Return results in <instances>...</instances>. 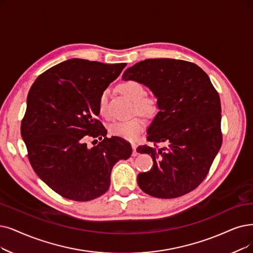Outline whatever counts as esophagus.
I'll use <instances>...</instances> for the list:
<instances>
[{
    "label": "esophagus",
    "mask_w": 253,
    "mask_h": 253,
    "mask_svg": "<svg viewBox=\"0 0 253 253\" xmlns=\"http://www.w3.org/2000/svg\"><path fill=\"white\" fill-rule=\"evenodd\" d=\"M132 148H133V157H136L137 155H138V153H137V150H136V148H137V145L135 144V143H132Z\"/></svg>",
    "instance_id": "obj_1"
}]
</instances>
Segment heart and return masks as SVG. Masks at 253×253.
Here are the masks:
<instances>
[{"label":"heart","instance_id":"obj_1","mask_svg":"<svg viewBox=\"0 0 253 253\" xmlns=\"http://www.w3.org/2000/svg\"><path fill=\"white\" fill-rule=\"evenodd\" d=\"M118 91L126 97L130 102L134 103V108L137 113L153 117L158 112V102L154 97H144L146 94L145 88L142 84L136 81H126L118 86ZM108 105V92L103 91L100 93L97 102V109L100 115L107 116ZM145 127V123L142 118L134 117L126 121H115L109 126L111 135L120 137L126 140H135L139 134Z\"/></svg>","mask_w":253,"mask_h":253}]
</instances>
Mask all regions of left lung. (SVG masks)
Segmentation results:
<instances>
[{"label":"left lung","instance_id":"1","mask_svg":"<svg viewBox=\"0 0 253 253\" xmlns=\"http://www.w3.org/2000/svg\"><path fill=\"white\" fill-rule=\"evenodd\" d=\"M123 80L148 87L159 108L147 128L154 146L137 148L154 161L153 168L138 174L140 189L158 198L189 193L206 178L222 144L220 97L210 78L194 63L165 58L136 63ZM160 142L168 146L158 148Z\"/></svg>","mask_w":253,"mask_h":253}]
</instances>
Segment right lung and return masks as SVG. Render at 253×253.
<instances>
[{
  "instance_id": "obj_1",
  "label": "right lung",
  "mask_w": 253,
  "mask_h": 253,
  "mask_svg": "<svg viewBox=\"0 0 253 253\" xmlns=\"http://www.w3.org/2000/svg\"><path fill=\"white\" fill-rule=\"evenodd\" d=\"M126 65L69 59L40 75L30 89L21 134L36 174L59 195L76 201L99 197L110 187L113 166L132 155L130 144L107 138L96 119L100 93ZM88 137L101 142L89 148Z\"/></svg>"
}]
</instances>
